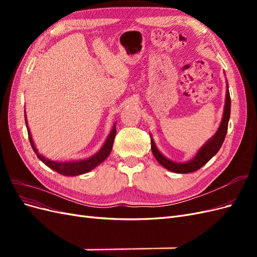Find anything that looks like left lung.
<instances>
[{"mask_svg": "<svg viewBox=\"0 0 257 257\" xmlns=\"http://www.w3.org/2000/svg\"><path fill=\"white\" fill-rule=\"evenodd\" d=\"M226 87L227 89H226V95H225L224 111H223V116H222V121L220 123V126L215 132V134L199 148V150L195 154V157L191 159L190 161L184 162V163H178L167 159L160 152L158 147L155 146L152 135H150L152 153L154 155V158L157 159V161L163 167H165L166 169L170 170V172L178 173V174H189V173L196 172V170H198L200 167H203L208 161L211 160L217 153V151L220 150V148L222 147L225 139V136H226V133H227L228 121L230 116V96H229L228 83L226 84Z\"/></svg>", "mask_w": 257, "mask_h": 257, "instance_id": "8db88e82", "label": "left lung"}]
</instances>
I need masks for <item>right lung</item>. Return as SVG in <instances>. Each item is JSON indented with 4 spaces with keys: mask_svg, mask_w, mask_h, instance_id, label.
I'll list each match as a JSON object with an SVG mask.
<instances>
[{
    "mask_svg": "<svg viewBox=\"0 0 257 257\" xmlns=\"http://www.w3.org/2000/svg\"><path fill=\"white\" fill-rule=\"evenodd\" d=\"M25 118H26V125L28 128V134H29V139H30V143L31 146H32L34 152L36 153L37 158L40 159L45 165H47L49 168L53 169L54 172H57L61 175L63 176H79L85 173H89L90 170L94 169L96 166H98L100 163L104 162L108 157H109V154L111 152L112 149V145H113V141H114V137H115V133H116V130H115V124H113L112 130L110 131L109 135L107 136L106 141L104 143V145L102 146V148L95 153L93 154L92 157L88 158V159H83V160H77V161H52L49 160L47 158H45L43 154L38 153L36 147L34 145V142L32 139V135H31V132L28 125V120H27V113L25 110Z\"/></svg>",
    "mask_w": 257,
    "mask_h": 257,
    "instance_id": "add662e5",
    "label": "right lung"
}]
</instances>
